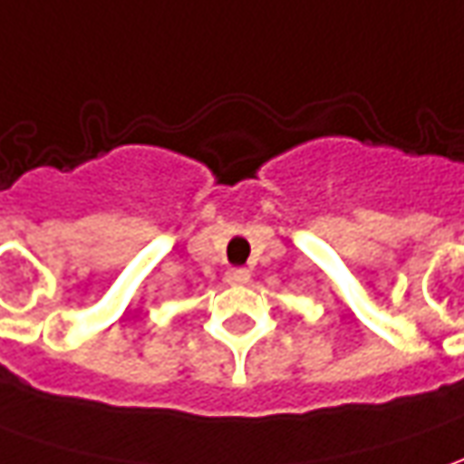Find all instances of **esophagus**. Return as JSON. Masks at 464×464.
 <instances>
[{"label": "esophagus", "mask_w": 464, "mask_h": 464, "mask_svg": "<svg viewBox=\"0 0 464 464\" xmlns=\"http://www.w3.org/2000/svg\"><path fill=\"white\" fill-rule=\"evenodd\" d=\"M226 282L231 286H241L251 282V272L248 269H228L226 272Z\"/></svg>", "instance_id": "34e87169"}]
</instances>
